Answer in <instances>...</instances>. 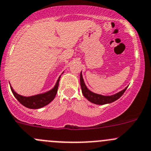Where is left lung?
I'll return each instance as SVG.
<instances>
[{"mask_svg": "<svg viewBox=\"0 0 151 151\" xmlns=\"http://www.w3.org/2000/svg\"><path fill=\"white\" fill-rule=\"evenodd\" d=\"M80 86H81L82 89V93H83V96L88 100L89 101H91L93 104H99V105H103L106 104H109V103H112L113 101L118 100L121 96L123 95V93L126 91V90L127 89L128 87L125 88L124 89L122 90L120 92L114 94L112 96H103L100 95V94L95 93L92 92V91H90L88 88L86 87V85L85 84L84 80H83V74H82V71L80 73Z\"/></svg>", "mask_w": 151, "mask_h": 151, "instance_id": "1", "label": "left lung"}]
</instances>
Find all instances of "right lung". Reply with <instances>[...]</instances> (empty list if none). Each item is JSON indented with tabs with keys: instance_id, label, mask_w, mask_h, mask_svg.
<instances>
[{
	"instance_id": "add662e5",
	"label": "right lung",
	"mask_w": 151,
	"mask_h": 151,
	"mask_svg": "<svg viewBox=\"0 0 151 151\" xmlns=\"http://www.w3.org/2000/svg\"><path fill=\"white\" fill-rule=\"evenodd\" d=\"M60 78V76L58 77L57 82H56V84L52 89L47 91V92L44 93L37 94V95L31 96H23L19 95L14 91L11 85L10 88L13 95L14 96L15 98L18 100V101L20 104H22L26 107L30 108V109H39V108H42L50 104L54 99L58 92Z\"/></svg>"
}]
</instances>
